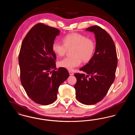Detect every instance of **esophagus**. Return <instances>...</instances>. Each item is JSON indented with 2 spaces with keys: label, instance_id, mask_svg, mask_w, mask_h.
<instances>
[{
  "label": "esophagus",
  "instance_id": "34e87169",
  "mask_svg": "<svg viewBox=\"0 0 135 135\" xmlns=\"http://www.w3.org/2000/svg\"><path fill=\"white\" fill-rule=\"evenodd\" d=\"M69 74H70V75H73L74 74V73L70 70H69Z\"/></svg>",
  "mask_w": 135,
  "mask_h": 135
}]
</instances>
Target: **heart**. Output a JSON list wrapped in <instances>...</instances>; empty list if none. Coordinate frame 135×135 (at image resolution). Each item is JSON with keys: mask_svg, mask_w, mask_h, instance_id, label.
I'll return each mask as SVG.
<instances>
[{"mask_svg": "<svg viewBox=\"0 0 135 135\" xmlns=\"http://www.w3.org/2000/svg\"><path fill=\"white\" fill-rule=\"evenodd\" d=\"M63 44L55 41L51 45L53 52L58 56L62 57L72 49V56L63 59L58 62V66L68 70H72L81 64V60L87 62L91 59L95 45L92 39L83 34L73 33L66 35L63 38Z\"/></svg>", "mask_w": 135, "mask_h": 135, "instance_id": "heart-1", "label": "heart"}]
</instances>
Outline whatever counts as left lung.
I'll return each instance as SVG.
<instances>
[{"label":"left lung","instance_id":"8db88e82","mask_svg":"<svg viewBox=\"0 0 135 135\" xmlns=\"http://www.w3.org/2000/svg\"><path fill=\"white\" fill-rule=\"evenodd\" d=\"M86 30L94 33L96 50L89 63L79 69L84 73L74 74V88L77 100L90 105L101 101L108 93L115 79L117 57L114 41L105 30L95 25Z\"/></svg>","mask_w":135,"mask_h":135}]
</instances>
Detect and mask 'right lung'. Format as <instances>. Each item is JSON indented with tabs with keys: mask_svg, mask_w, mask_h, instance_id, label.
<instances>
[{
	"mask_svg": "<svg viewBox=\"0 0 135 135\" xmlns=\"http://www.w3.org/2000/svg\"><path fill=\"white\" fill-rule=\"evenodd\" d=\"M59 33L57 28L38 23L28 32L20 51L21 84L32 101L42 105L56 100L59 86L69 76L66 69L56 67L51 45Z\"/></svg>",
	"mask_w": 135,
	"mask_h": 135,
	"instance_id": "1",
	"label": "right lung"
}]
</instances>
